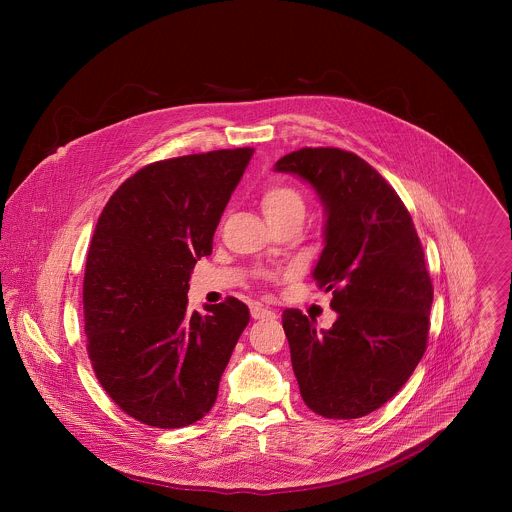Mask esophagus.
<instances>
[{
  "label": "esophagus",
  "mask_w": 512,
  "mask_h": 512,
  "mask_svg": "<svg viewBox=\"0 0 512 512\" xmlns=\"http://www.w3.org/2000/svg\"><path fill=\"white\" fill-rule=\"evenodd\" d=\"M250 315H252V319H276L278 317L276 311H272V309H268L264 305H252L250 307Z\"/></svg>",
  "instance_id": "34e87169"
}]
</instances>
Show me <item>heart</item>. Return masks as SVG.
I'll list each match as a JSON object with an SVG mask.
<instances>
[{
    "instance_id": "heart-1",
    "label": "heart",
    "mask_w": 512,
    "mask_h": 512,
    "mask_svg": "<svg viewBox=\"0 0 512 512\" xmlns=\"http://www.w3.org/2000/svg\"><path fill=\"white\" fill-rule=\"evenodd\" d=\"M262 211L268 222L280 220H303L305 217V199L303 195L286 183H274L262 193Z\"/></svg>"
}]
</instances>
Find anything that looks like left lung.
I'll return each instance as SVG.
<instances>
[{"label":"left lung","instance_id":"1","mask_svg":"<svg viewBox=\"0 0 512 512\" xmlns=\"http://www.w3.org/2000/svg\"><path fill=\"white\" fill-rule=\"evenodd\" d=\"M274 169L307 181L327 215L313 278L333 290L337 321L317 331L299 309L282 315L301 398L323 418H363L426 353L434 288L422 242L396 191L351 151L301 147Z\"/></svg>","mask_w":512,"mask_h":512}]
</instances>
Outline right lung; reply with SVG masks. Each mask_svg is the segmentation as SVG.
I'll return each mask as SVG.
<instances>
[{
  "instance_id": "obj_1",
  "label": "right lung",
  "mask_w": 512,
  "mask_h": 512,
  "mask_svg": "<svg viewBox=\"0 0 512 512\" xmlns=\"http://www.w3.org/2000/svg\"><path fill=\"white\" fill-rule=\"evenodd\" d=\"M254 149L149 163L106 203L90 240L82 303L88 359L106 394L134 420L185 428L215 404L250 321L236 297L187 311L191 272Z\"/></svg>"
}]
</instances>
